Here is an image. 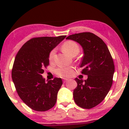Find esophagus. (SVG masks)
Segmentation results:
<instances>
[{
    "instance_id": "34e87169",
    "label": "esophagus",
    "mask_w": 129,
    "mask_h": 129,
    "mask_svg": "<svg viewBox=\"0 0 129 129\" xmlns=\"http://www.w3.org/2000/svg\"><path fill=\"white\" fill-rule=\"evenodd\" d=\"M67 81H68V79H64V80H63V82H64V83H65V82H67Z\"/></svg>"
}]
</instances>
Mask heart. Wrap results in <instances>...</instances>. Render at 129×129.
Listing matches in <instances>:
<instances>
[{"instance_id":"obj_1","label":"heart","mask_w":129,"mask_h":129,"mask_svg":"<svg viewBox=\"0 0 129 129\" xmlns=\"http://www.w3.org/2000/svg\"><path fill=\"white\" fill-rule=\"evenodd\" d=\"M62 48L63 51L69 55L72 56L74 54H77L79 52V45L76 42L73 40H68L65 42L62 45ZM55 49H53L50 51L49 54V61H52L54 58V56L55 54ZM73 72V69L70 67H64L60 66L56 69L55 70V73L57 76L61 77H68Z\"/></svg>"}]
</instances>
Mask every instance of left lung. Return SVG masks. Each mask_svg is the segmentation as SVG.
<instances>
[{
	"instance_id": "8db88e82",
	"label": "left lung",
	"mask_w": 129,
	"mask_h": 129,
	"mask_svg": "<svg viewBox=\"0 0 129 129\" xmlns=\"http://www.w3.org/2000/svg\"><path fill=\"white\" fill-rule=\"evenodd\" d=\"M77 42L83 49L80 63L82 73L87 80L75 79L77 86L73 90L75 103L83 109L93 108L104 100L113 83L114 72L113 60L106 43L90 32L72 35L66 38Z\"/></svg>"
}]
</instances>
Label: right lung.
I'll list each match as a JSON object with an SVG mask.
<instances>
[{"mask_svg": "<svg viewBox=\"0 0 129 129\" xmlns=\"http://www.w3.org/2000/svg\"><path fill=\"white\" fill-rule=\"evenodd\" d=\"M66 36L39 37L22 46L16 56L12 77L17 94L30 108L45 112L55 105L63 82L54 77L47 81L42 74L49 64V54Z\"/></svg>", "mask_w": 129, "mask_h": 129, "instance_id": "1", "label": "right lung"}]
</instances>
